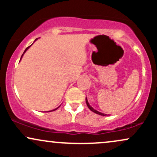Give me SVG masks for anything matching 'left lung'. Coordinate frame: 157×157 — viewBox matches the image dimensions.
<instances>
[{
	"label": "left lung",
	"mask_w": 157,
	"mask_h": 157,
	"mask_svg": "<svg viewBox=\"0 0 157 157\" xmlns=\"http://www.w3.org/2000/svg\"><path fill=\"white\" fill-rule=\"evenodd\" d=\"M86 105H87L88 107H89V109L91 110V111H93V112H94L95 113H97V114H99V115H101V116H106L107 114H105V113H101L100 112V111H97V110H95L94 109L93 107H91V105H90V104L89 103V102H88V100H87V97H86Z\"/></svg>",
	"instance_id": "obj_1"
}]
</instances>
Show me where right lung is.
<instances>
[{"label": "right lung", "instance_id": "1", "mask_svg": "<svg viewBox=\"0 0 157 157\" xmlns=\"http://www.w3.org/2000/svg\"><path fill=\"white\" fill-rule=\"evenodd\" d=\"M37 39H38V38L35 39V41H34V42H33V43H35V41H36V40H37ZM32 45H30V46H29V47H27V48H26V49H25V51H24V52H23V55H22V56H21V60H20V61H21V59H22V57H23V55H24V54H25V53H26V52L27 51V50H28V49H29V47H31V46H32ZM57 109H58V107H57V109H53V110H52V111H55V110H57Z\"/></svg>", "mask_w": 157, "mask_h": 157}]
</instances>
